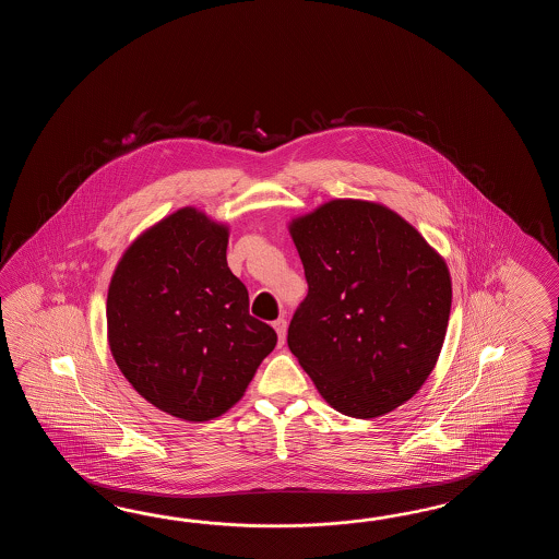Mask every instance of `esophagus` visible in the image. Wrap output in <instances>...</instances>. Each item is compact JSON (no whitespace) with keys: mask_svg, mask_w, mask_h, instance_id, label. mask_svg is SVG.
I'll return each instance as SVG.
<instances>
[{"mask_svg":"<svg viewBox=\"0 0 559 559\" xmlns=\"http://www.w3.org/2000/svg\"><path fill=\"white\" fill-rule=\"evenodd\" d=\"M274 330L277 332V337H280V344H284L285 340V330H287V321L284 318H280V320L274 321Z\"/></svg>","mask_w":559,"mask_h":559,"instance_id":"34e87169","label":"esophagus"}]
</instances>
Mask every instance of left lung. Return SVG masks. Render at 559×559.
I'll return each instance as SVG.
<instances>
[{
    "label": "left lung",
    "instance_id": "8db88e82",
    "mask_svg": "<svg viewBox=\"0 0 559 559\" xmlns=\"http://www.w3.org/2000/svg\"><path fill=\"white\" fill-rule=\"evenodd\" d=\"M308 296L287 345L321 397L369 419L412 400L436 368L452 309L448 263L390 207L332 200L289 222Z\"/></svg>",
    "mask_w": 559,
    "mask_h": 559
}]
</instances>
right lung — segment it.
Here are the masks:
<instances>
[{
  "label": "right lung",
  "mask_w": 559,
  "mask_h": 559,
  "mask_svg": "<svg viewBox=\"0 0 559 559\" xmlns=\"http://www.w3.org/2000/svg\"><path fill=\"white\" fill-rule=\"evenodd\" d=\"M227 238L226 224L181 207L133 239L107 289V342L119 371L143 400L183 421L238 404L277 344L227 267Z\"/></svg>",
  "instance_id": "right-lung-1"
}]
</instances>
